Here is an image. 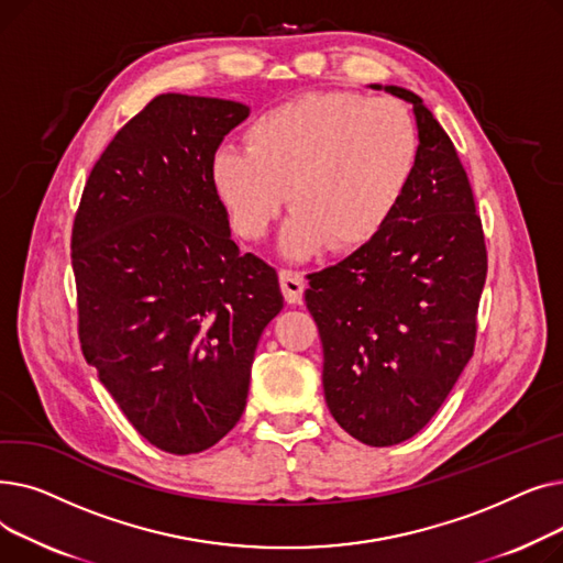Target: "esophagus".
Returning a JSON list of instances; mask_svg holds the SVG:
<instances>
[{
    "instance_id": "34e87169",
    "label": "esophagus",
    "mask_w": 563,
    "mask_h": 563,
    "mask_svg": "<svg viewBox=\"0 0 563 563\" xmlns=\"http://www.w3.org/2000/svg\"><path fill=\"white\" fill-rule=\"evenodd\" d=\"M280 278V289H283V297L289 306H297L303 299V289H306V280L299 272H291V269H280L278 274Z\"/></svg>"
}]
</instances>
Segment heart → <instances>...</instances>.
<instances>
[{
  "mask_svg": "<svg viewBox=\"0 0 563 563\" xmlns=\"http://www.w3.org/2000/svg\"><path fill=\"white\" fill-rule=\"evenodd\" d=\"M246 143L221 145L210 180L234 232L262 240L287 202L285 257L306 260L329 242L356 249L386 225L418 162V130L393 98L306 93L260 113Z\"/></svg>",
  "mask_w": 563,
  "mask_h": 563,
  "instance_id": "heart-1",
  "label": "heart"
}]
</instances>
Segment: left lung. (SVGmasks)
I'll return each mask as SVG.
<instances>
[{
  "label": "left lung",
  "instance_id": "left-lung-1",
  "mask_svg": "<svg viewBox=\"0 0 563 563\" xmlns=\"http://www.w3.org/2000/svg\"><path fill=\"white\" fill-rule=\"evenodd\" d=\"M412 104L418 162L395 212L367 244L310 274L306 306L323 346V397L335 422L369 448L416 435L472 358L486 244L470 180L422 98Z\"/></svg>",
  "mask_w": 563,
  "mask_h": 563
}]
</instances>
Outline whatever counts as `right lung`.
I'll use <instances>...</instances> for the list:
<instances>
[{"mask_svg":"<svg viewBox=\"0 0 563 563\" xmlns=\"http://www.w3.org/2000/svg\"><path fill=\"white\" fill-rule=\"evenodd\" d=\"M249 111L157 96L96 162L73 225L84 358L130 424L180 456L240 422L257 340L283 310L276 269L240 253L210 180Z\"/></svg>","mask_w":563,"mask_h":563,"instance_id":"right-lung-1","label":"right lung"}]
</instances>
